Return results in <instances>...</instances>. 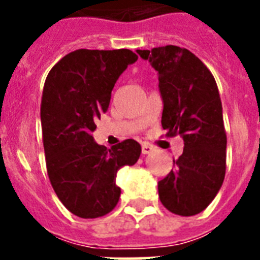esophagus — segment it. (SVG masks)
<instances>
[{
	"label": "esophagus",
	"instance_id": "1",
	"mask_svg": "<svg viewBox=\"0 0 260 260\" xmlns=\"http://www.w3.org/2000/svg\"><path fill=\"white\" fill-rule=\"evenodd\" d=\"M154 150H155L154 147L151 146V144H148V143H143V144H142V152L144 155L151 154V152H152Z\"/></svg>",
	"mask_w": 260,
	"mask_h": 260
}]
</instances>
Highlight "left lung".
I'll list each match as a JSON object with an SVG mask.
<instances>
[{"label": "left lung", "mask_w": 260, "mask_h": 260, "mask_svg": "<svg viewBox=\"0 0 260 260\" xmlns=\"http://www.w3.org/2000/svg\"><path fill=\"white\" fill-rule=\"evenodd\" d=\"M159 74L166 136L179 135L183 152L175 169L159 181L165 208L194 216L213 201L225 177L226 134L217 83L209 69L186 48L156 47L136 51Z\"/></svg>", "instance_id": "8db88e82"}]
</instances>
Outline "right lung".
Wrapping results in <instances>:
<instances>
[{"mask_svg":"<svg viewBox=\"0 0 260 260\" xmlns=\"http://www.w3.org/2000/svg\"><path fill=\"white\" fill-rule=\"evenodd\" d=\"M136 60L131 50H77L51 69L44 83L40 118L47 173L59 200L78 217L112 212L121 194L117 171L134 166L142 154L134 139L108 150L91 136L109 108L114 83Z\"/></svg>","mask_w":260,"mask_h":260,"instance_id":"add662e5","label":"right lung"}]
</instances>
